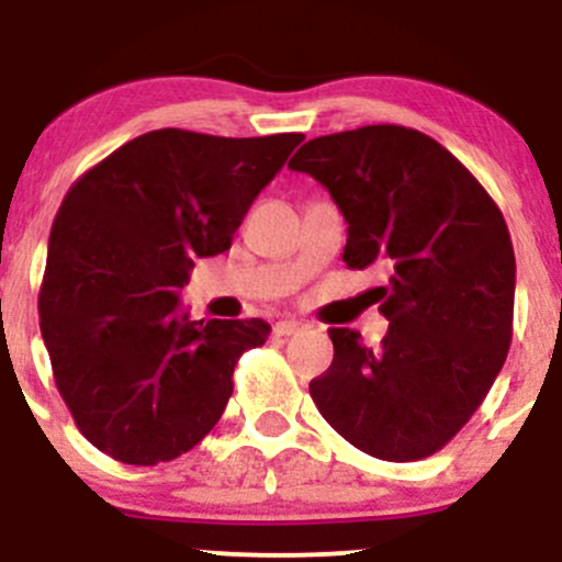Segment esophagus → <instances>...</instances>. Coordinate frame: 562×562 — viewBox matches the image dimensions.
I'll use <instances>...</instances> for the list:
<instances>
[{
	"label": "esophagus",
	"instance_id": "esophagus-1",
	"mask_svg": "<svg viewBox=\"0 0 562 562\" xmlns=\"http://www.w3.org/2000/svg\"><path fill=\"white\" fill-rule=\"evenodd\" d=\"M302 328H304L302 321H277L271 331H274L277 337H291V334H299Z\"/></svg>",
	"mask_w": 562,
	"mask_h": 562
}]
</instances>
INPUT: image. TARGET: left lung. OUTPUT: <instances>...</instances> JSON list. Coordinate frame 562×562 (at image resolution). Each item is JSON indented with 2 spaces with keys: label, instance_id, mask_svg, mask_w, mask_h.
<instances>
[{
  "label": "left lung",
  "instance_id": "left-lung-1",
  "mask_svg": "<svg viewBox=\"0 0 562 562\" xmlns=\"http://www.w3.org/2000/svg\"><path fill=\"white\" fill-rule=\"evenodd\" d=\"M288 166L345 214V263L391 271L381 348L328 328L334 361L310 383L313 402L364 454L432 457L479 411L512 348L517 260L503 212L449 149L400 124L321 135Z\"/></svg>",
  "mask_w": 562,
  "mask_h": 562
}]
</instances>
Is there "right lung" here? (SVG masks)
<instances>
[{
    "label": "right lung",
    "instance_id": "right-lung-1",
    "mask_svg": "<svg viewBox=\"0 0 562 562\" xmlns=\"http://www.w3.org/2000/svg\"><path fill=\"white\" fill-rule=\"evenodd\" d=\"M302 140L151 130L67 190L48 239L40 331L56 389L94 449L124 464L171 462L220 422L236 361L271 326L190 321L179 291L192 260L231 247Z\"/></svg>",
    "mask_w": 562,
    "mask_h": 562
}]
</instances>
